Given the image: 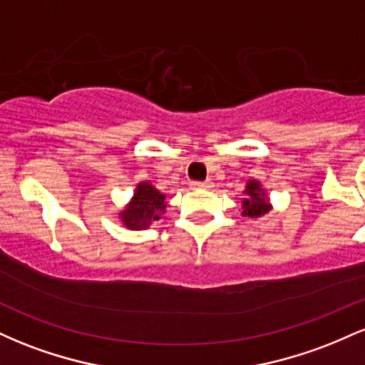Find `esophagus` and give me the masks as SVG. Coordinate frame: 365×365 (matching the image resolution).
<instances>
[{"mask_svg":"<svg viewBox=\"0 0 365 365\" xmlns=\"http://www.w3.org/2000/svg\"><path fill=\"white\" fill-rule=\"evenodd\" d=\"M190 185H192V188H211L212 182L211 180H207V182H192Z\"/></svg>","mask_w":365,"mask_h":365,"instance_id":"1","label":"esophagus"}]
</instances>
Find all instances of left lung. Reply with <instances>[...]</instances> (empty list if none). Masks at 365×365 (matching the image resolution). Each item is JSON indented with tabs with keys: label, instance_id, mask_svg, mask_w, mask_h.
Returning <instances> with one entry per match:
<instances>
[{
	"label": "left lung",
	"instance_id": "1",
	"mask_svg": "<svg viewBox=\"0 0 365 365\" xmlns=\"http://www.w3.org/2000/svg\"><path fill=\"white\" fill-rule=\"evenodd\" d=\"M245 199L242 200V216L245 217H261L271 211V204L267 200V194L264 192L257 180H249L245 185Z\"/></svg>",
	"mask_w": 365,
	"mask_h": 365
}]
</instances>
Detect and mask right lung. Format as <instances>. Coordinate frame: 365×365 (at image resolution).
Returning a JSON list of instances; mask_svg holds the SVG:
<instances>
[{"label":"right lung","instance_id":"1","mask_svg":"<svg viewBox=\"0 0 365 365\" xmlns=\"http://www.w3.org/2000/svg\"><path fill=\"white\" fill-rule=\"evenodd\" d=\"M165 209V194L149 182H140L133 192L132 200L120 212V217L128 230H145L153 221L161 217Z\"/></svg>","mask_w":365,"mask_h":365}]
</instances>
